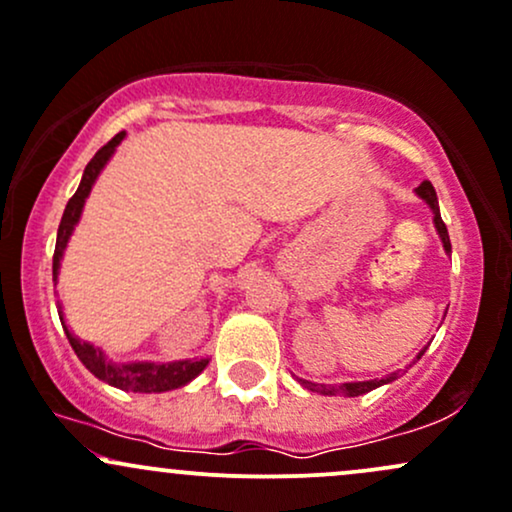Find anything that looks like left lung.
I'll list each match as a JSON object with an SVG mask.
<instances>
[{
    "label": "left lung",
    "instance_id": "8db88e82",
    "mask_svg": "<svg viewBox=\"0 0 512 512\" xmlns=\"http://www.w3.org/2000/svg\"><path fill=\"white\" fill-rule=\"evenodd\" d=\"M416 193L421 195V198L426 200V203L430 205V210H433V222H435V227H438V234H440V239H442V246H445V251H447V254H452L450 234H447V227H445V222H442V217H440V208H438V195H435V188H433V183H430V181H423L421 186L416 188ZM426 350H428V346L423 348L421 353H418V360H421V355L426 353ZM396 377H399V372H394V375H387V377H382V380H370V382H346V384H314V382H307V380H300V382H302V387L312 389V392H319V394H329V396H336V394H343V396H360V394H367V392H372V389L382 387V384H387V382H394Z\"/></svg>",
    "mask_w": 512,
    "mask_h": 512
}]
</instances>
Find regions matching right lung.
Wrapping results in <instances>:
<instances>
[{
	"mask_svg": "<svg viewBox=\"0 0 512 512\" xmlns=\"http://www.w3.org/2000/svg\"><path fill=\"white\" fill-rule=\"evenodd\" d=\"M123 137L125 132H118L113 140H108L106 145L94 154V159L86 164L77 193L72 195L65 212H62L60 229H57L55 254H53V283L57 280V268H60V258L67 246V239H70L72 229L79 222V215H82L86 195H89L96 176L101 174V169L106 166L108 159H111V154L116 152V147L120 145ZM65 333L67 338H70V346L74 348V353H77V358L82 360L84 367L91 372V375H96L99 380L108 382L111 387L128 389V392L152 394V392H169V389H179L183 384L191 382L193 377H198L200 372L205 370V365H208V360H179V363H162V365L157 363H128V365L118 363L116 365L101 353V348H94L91 343L79 341V338L72 336L67 329Z\"/></svg>",
	"mask_w": 512,
	"mask_h": 512,
	"instance_id": "right-lung-1",
	"label": "right lung"
}]
</instances>
